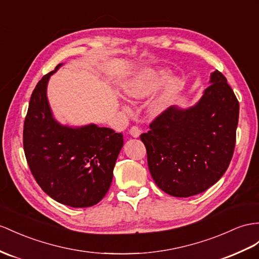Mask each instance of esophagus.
I'll return each instance as SVG.
<instances>
[{
  "mask_svg": "<svg viewBox=\"0 0 259 259\" xmlns=\"http://www.w3.org/2000/svg\"><path fill=\"white\" fill-rule=\"evenodd\" d=\"M129 134L134 138H139L141 135V130H140V128L137 127V125H134V127H131Z\"/></svg>",
  "mask_w": 259,
  "mask_h": 259,
  "instance_id": "34e87169",
  "label": "esophagus"
}]
</instances>
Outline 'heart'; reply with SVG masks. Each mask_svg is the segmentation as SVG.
I'll use <instances>...</instances> for the list:
<instances>
[{
  "label": "heart",
  "mask_w": 259,
  "mask_h": 259,
  "mask_svg": "<svg viewBox=\"0 0 259 259\" xmlns=\"http://www.w3.org/2000/svg\"><path fill=\"white\" fill-rule=\"evenodd\" d=\"M166 74L167 72L165 70L145 69L140 71L124 84V93L137 99L147 97L160 88ZM181 89L182 79L177 76L170 77L164 88L152 97L148 104V111L152 116H157L166 111L174 104Z\"/></svg>",
  "instance_id": "b5f03b06"
}]
</instances>
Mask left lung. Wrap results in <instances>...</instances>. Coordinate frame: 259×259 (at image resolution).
<instances>
[{
	"label": "left lung",
	"instance_id": "left-lung-1",
	"mask_svg": "<svg viewBox=\"0 0 259 259\" xmlns=\"http://www.w3.org/2000/svg\"><path fill=\"white\" fill-rule=\"evenodd\" d=\"M210 83L195 106H170L140 136L152 178L170 196L203 193L233 156L240 104L221 72L211 73Z\"/></svg>",
	"mask_w": 259,
	"mask_h": 259
}]
</instances>
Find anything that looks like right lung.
Returning a JSON list of instances; mask_svg holds the SVG:
<instances>
[{"mask_svg":"<svg viewBox=\"0 0 259 259\" xmlns=\"http://www.w3.org/2000/svg\"><path fill=\"white\" fill-rule=\"evenodd\" d=\"M61 65L46 74L32 92L24 123V151L32 176L46 194L62 204L86 208L107 194L123 137L93 123L72 128L56 120L47 85Z\"/></svg>","mask_w":259,"mask_h":259,"instance_id":"add662e5","label":"right lung"}]
</instances>
